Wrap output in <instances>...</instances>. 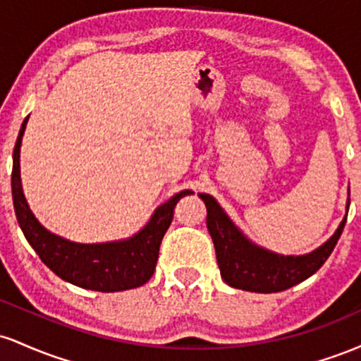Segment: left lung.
<instances>
[{
    "label": "left lung",
    "mask_w": 361,
    "mask_h": 361,
    "mask_svg": "<svg viewBox=\"0 0 361 361\" xmlns=\"http://www.w3.org/2000/svg\"><path fill=\"white\" fill-rule=\"evenodd\" d=\"M200 198L207 207V227L212 235L221 276L231 287L247 292H281L307 280L329 258L346 224L345 217L336 233L309 255L283 256L252 244L227 217L214 197L200 193Z\"/></svg>",
    "instance_id": "left-lung-1"
}]
</instances>
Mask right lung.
Masks as SVG:
<instances>
[{
    "instance_id": "add662e5",
    "label": "right lung",
    "mask_w": 361,
    "mask_h": 361,
    "mask_svg": "<svg viewBox=\"0 0 361 361\" xmlns=\"http://www.w3.org/2000/svg\"><path fill=\"white\" fill-rule=\"evenodd\" d=\"M30 117V115H28ZM28 117L23 120L13 149V192L15 214L25 238L40 259L62 280L76 287L97 292H120L137 288L154 273L159 246L173 221V210L181 197L193 192L183 190L159 205L149 222L137 234L123 241L80 244L49 233L28 209L20 180V146Z\"/></svg>"
}]
</instances>
